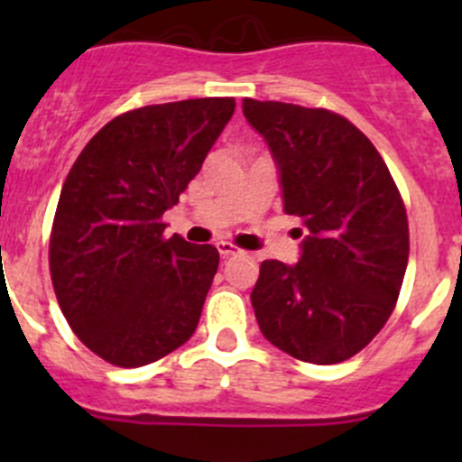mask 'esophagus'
Instances as JSON below:
<instances>
[{
	"mask_svg": "<svg viewBox=\"0 0 462 462\" xmlns=\"http://www.w3.org/2000/svg\"><path fill=\"white\" fill-rule=\"evenodd\" d=\"M217 248H218V254H221L223 259L236 257V254H244V250L236 248V245H232L230 241H221V244H217Z\"/></svg>",
	"mask_w": 462,
	"mask_h": 462,
	"instance_id": "esophagus-1",
	"label": "esophagus"
}]
</instances>
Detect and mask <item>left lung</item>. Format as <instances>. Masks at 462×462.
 <instances>
[{
	"label": "left lung",
	"mask_w": 462,
	"mask_h": 462,
	"mask_svg": "<svg viewBox=\"0 0 462 462\" xmlns=\"http://www.w3.org/2000/svg\"><path fill=\"white\" fill-rule=\"evenodd\" d=\"M279 171L283 212L300 217V261L261 263L253 288L263 337L288 356L337 365L366 346L398 301L409 226L374 143L342 116L244 100Z\"/></svg>",
	"instance_id": "obj_1"
}]
</instances>
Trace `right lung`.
<instances>
[{"mask_svg": "<svg viewBox=\"0 0 462 462\" xmlns=\"http://www.w3.org/2000/svg\"><path fill=\"white\" fill-rule=\"evenodd\" d=\"M235 97L127 111L73 162L51 232V279L73 333L125 369L156 362L197 330L218 268L214 245L165 239L162 214L235 114Z\"/></svg>", "mask_w": 462, "mask_h": 462, "instance_id": "add662e5", "label": "right lung"}]
</instances>
